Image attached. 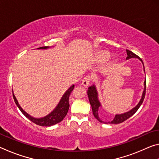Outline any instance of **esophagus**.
Returning <instances> with one entry per match:
<instances>
[{
  "mask_svg": "<svg viewBox=\"0 0 159 159\" xmlns=\"http://www.w3.org/2000/svg\"><path fill=\"white\" fill-rule=\"evenodd\" d=\"M90 76H85L83 80H82V83H81V85L83 86V87L85 88H87L88 85L90 84Z\"/></svg>",
  "mask_w": 159,
  "mask_h": 159,
  "instance_id": "34e87169",
  "label": "esophagus"
}]
</instances>
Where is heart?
I'll return each instance as SVG.
<instances>
[{
  "label": "heart",
  "instance_id": "obj_1",
  "mask_svg": "<svg viewBox=\"0 0 159 159\" xmlns=\"http://www.w3.org/2000/svg\"><path fill=\"white\" fill-rule=\"evenodd\" d=\"M109 57V56L107 55L106 53H101L97 57V60L98 61H105L107 60H108Z\"/></svg>",
  "mask_w": 159,
  "mask_h": 159
}]
</instances>
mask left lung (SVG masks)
<instances>
[{
    "mask_svg": "<svg viewBox=\"0 0 159 159\" xmlns=\"http://www.w3.org/2000/svg\"><path fill=\"white\" fill-rule=\"evenodd\" d=\"M126 54H127V57H126V60H127L131 58H138L139 61H141L142 64H143V68H144V66L143 61H142V60L138 57V55H136L135 54H134L133 52H131V51L128 50H126ZM144 88L143 92H142V98L140 99V100L139 101L138 104H137L135 107H133V108L131 109L130 110H129L128 111L123 113V114H116L114 116V118H113V120H111V121L104 122L99 117V114H98L99 108L100 107H102V104L99 100L98 92V90H97L96 85H95V83H93L92 85L90 86V87L88 88L87 94H88V99H89V102H90L91 107H92L94 116H95L97 119H98V120H99L100 123H106V124H108V123H111V124H118V123H120L123 121H125V120H126L128 118L131 117L134 113L138 111V109L139 108V107L142 105V102H143L144 99L145 91H146V80H145V81L144 82Z\"/></svg>",
    "mask_w": 159,
    "mask_h": 159,
    "instance_id": "8db88e82",
    "label": "left lung"
}]
</instances>
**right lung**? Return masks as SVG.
<instances>
[{"instance_id":"right-lung-1","label":"right lung","mask_w":159,"mask_h":159,"mask_svg":"<svg viewBox=\"0 0 159 159\" xmlns=\"http://www.w3.org/2000/svg\"><path fill=\"white\" fill-rule=\"evenodd\" d=\"M51 47H41L37 48V49H42V50H47L49 49ZM74 88V85H72L70 86V87L66 90V92L64 93V95L61 97L60 102L57 104V105L55 107V108L52 111L49 113L48 115L45 116L41 118H35L32 116L30 114H29L27 112H26L25 110L21 108V106L19 104L17 98L14 95V93H13L12 90V95H13V98H14V100L15 104H17V106L21 112L25 116L29 118L31 121L34 122L36 124L41 125V126H51L53 125L57 124V123L61 122L62 120L67 114V112L69 111V98L70 93H71V91L73 90Z\"/></svg>"}]
</instances>
